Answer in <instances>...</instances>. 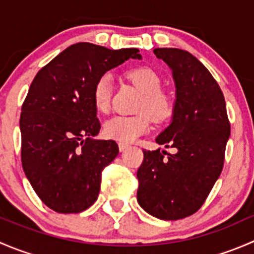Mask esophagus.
Returning <instances> with one entry per match:
<instances>
[{
    "mask_svg": "<svg viewBox=\"0 0 254 254\" xmlns=\"http://www.w3.org/2000/svg\"><path fill=\"white\" fill-rule=\"evenodd\" d=\"M130 146L129 145H127V143H119V150H120V152H124L125 150H127V148H129Z\"/></svg>",
    "mask_w": 254,
    "mask_h": 254,
    "instance_id": "obj_1",
    "label": "esophagus"
}]
</instances>
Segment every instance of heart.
<instances>
[{
  "label": "heart",
  "mask_w": 254,
  "mask_h": 254,
  "mask_svg": "<svg viewBox=\"0 0 254 254\" xmlns=\"http://www.w3.org/2000/svg\"><path fill=\"white\" fill-rule=\"evenodd\" d=\"M127 77L142 92L137 112L134 117L117 115L107 120L103 125V135L109 140L120 143L134 142L150 130L151 119L161 123L172 115L175 102L172 96L161 88L162 78L160 73L148 66L131 68ZM113 81L109 73H103L96 79L92 88V101L99 113H108L111 109Z\"/></svg>",
  "instance_id": "1"
}]
</instances>
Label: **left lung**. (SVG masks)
<instances>
[{"instance_id":"left-lung-1","label":"left lung","mask_w":254,"mask_h":254,"mask_svg":"<svg viewBox=\"0 0 254 254\" xmlns=\"http://www.w3.org/2000/svg\"><path fill=\"white\" fill-rule=\"evenodd\" d=\"M153 53L170 66L176 83L172 123L156 142L177 153L143 151L137 203L157 219L178 220L200 209L221 175L230 122L221 88L195 56L176 48Z\"/></svg>"}]
</instances>
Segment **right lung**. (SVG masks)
I'll use <instances>...</instances> for the list:
<instances>
[{
    "label": "right lung",
    "instance_id": "obj_1",
    "mask_svg": "<svg viewBox=\"0 0 254 254\" xmlns=\"http://www.w3.org/2000/svg\"><path fill=\"white\" fill-rule=\"evenodd\" d=\"M129 59L134 48L111 50L77 43L37 73L22 106V166L40 200L60 214H77L97 200L102 171L119 153L97 140L101 124L92 101L96 79Z\"/></svg>",
    "mask_w": 254,
    "mask_h": 254
}]
</instances>
